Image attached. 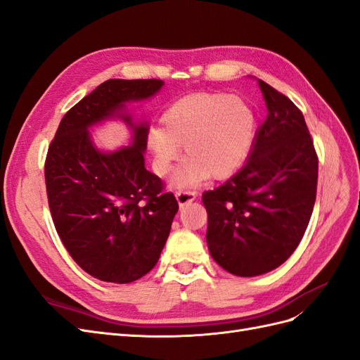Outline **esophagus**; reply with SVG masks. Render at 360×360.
<instances>
[{"label": "esophagus", "mask_w": 360, "mask_h": 360, "mask_svg": "<svg viewBox=\"0 0 360 360\" xmlns=\"http://www.w3.org/2000/svg\"><path fill=\"white\" fill-rule=\"evenodd\" d=\"M176 198H177V202L180 207L186 205L192 201H195V198H197V193H195L193 191H179L176 193Z\"/></svg>", "instance_id": "esophagus-1"}]
</instances>
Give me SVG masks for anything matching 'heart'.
I'll use <instances>...</instances> for the list:
<instances>
[{
	"mask_svg": "<svg viewBox=\"0 0 360 360\" xmlns=\"http://www.w3.org/2000/svg\"><path fill=\"white\" fill-rule=\"evenodd\" d=\"M255 136V114L242 97L197 93L169 105L160 127L151 129L148 147L156 172L163 176L184 146L186 162L172 177L176 188L195 186L204 179H225L242 165Z\"/></svg>",
	"mask_w": 360,
	"mask_h": 360,
	"instance_id": "1",
	"label": "heart"
}]
</instances>
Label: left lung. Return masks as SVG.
Returning <instances> with one entry per match:
<instances>
[{
	"label": "left lung",
	"instance_id": "8db88e82",
	"mask_svg": "<svg viewBox=\"0 0 360 360\" xmlns=\"http://www.w3.org/2000/svg\"><path fill=\"white\" fill-rule=\"evenodd\" d=\"M267 117L240 171L202 193L213 259L237 276L279 267L299 246L317 195L319 158L302 111L258 79Z\"/></svg>",
	"mask_w": 360,
	"mask_h": 360
}]
</instances>
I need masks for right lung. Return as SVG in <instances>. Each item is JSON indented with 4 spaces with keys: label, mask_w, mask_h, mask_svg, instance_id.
I'll use <instances>...</instances> for the list:
<instances>
[{
    "label": "right lung",
    "mask_w": 360,
    "mask_h": 360,
    "mask_svg": "<svg viewBox=\"0 0 360 360\" xmlns=\"http://www.w3.org/2000/svg\"><path fill=\"white\" fill-rule=\"evenodd\" d=\"M160 79H108L63 117L48 148L45 181L53 225L64 248L86 274L129 284L153 269L169 236L179 202L146 169L148 123H134L127 102L155 96ZM118 116L133 143L111 154L93 144L88 129Z\"/></svg>",
    "instance_id": "1"
}]
</instances>
